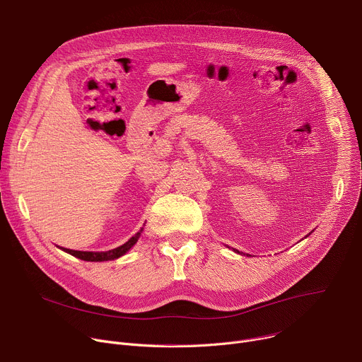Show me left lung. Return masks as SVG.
<instances>
[{"mask_svg":"<svg viewBox=\"0 0 362 362\" xmlns=\"http://www.w3.org/2000/svg\"><path fill=\"white\" fill-rule=\"evenodd\" d=\"M235 252H237V250H235Z\"/></svg>","mask_w":362,"mask_h":362,"instance_id":"obj_1","label":"left lung"}]
</instances>
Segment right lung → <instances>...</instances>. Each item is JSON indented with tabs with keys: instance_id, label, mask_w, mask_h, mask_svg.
Wrapping results in <instances>:
<instances>
[{
	"instance_id": "right-lung-1",
	"label": "right lung",
	"mask_w": 362,
	"mask_h": 362,
	"mask_svg": "<svg viewBox=\"0 0 362 362\" xmlns=\"http://www.w3.org/2000/svg\"><path fill=\"white\" fill-rule=\"evenodd\" d=\"M142 233V228L134 235L131 237L128 242L122 246H119L113 250H107V252H78V250H70V249H63L66 253L77 257V259H82V260H86V262H106V260H113V259H117L120 256H124L136 242L138 238Z\"/></svg>"
}]
</instances>
